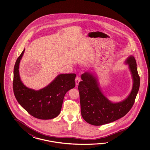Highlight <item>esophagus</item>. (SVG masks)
I'll list each match as a JSON object with an SVG mask.
<instances>
[{"mask_svg":"<svg viewBox=\"0 0 150 150\" xmlns=\"http://www.w3.org/2000/svg\"><path fill=\"white\" fill-rule=\"evenodd\" d=\"M75 81H76V86H77L78 85L80 81V79L79 77L78 76H76V78Z\"/></svg>","mask_w":150,"mask_h":150,"instance_id":"1","label":"esophagus"}]
</instances>
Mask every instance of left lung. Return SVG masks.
<instances>
[{
	"label": "left lung",
	"instance_id": "obj_1",
	"mask_svg": "<svg viewBox=\"0 0 150 150\" xmlns=\"http://www.w3.org/2000/svg\"><path fill=\"white\" fill-rule=\"evenodd\" d=\"M125 63L129 65L133 86L130 94L121 102H111L103 95L94 74L86 72L81 76L82 81L78 85L81 114L88 123L98 126L115 121L126 115L134 105L139 88L140 77L133 56H130Z\"/></svg>",
	"mask_w": 150,
	"mask_h": 150
}]
</instances>
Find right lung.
Masks as SVG:
<instances>
[{
    "instance_id": "obj_1",
    "label": "right lung",
    "mask_w": 150,
    "mask_h": 150,
    "mask_svg": "<svg viewBox=\"0 0 150 150\" xmlns=\"http://www.w3.org/2000/svg\"><path fill=\"white\" fill-rule=\"evenodd\" d=\"M25 49L16 59L14 67L13 88L20 105L35 118L49 120L60 114L64 96L76 85L74 74H61L45 88L36 91L23 83L19 75V64Z\"/></svg>"
}]
</instances>
